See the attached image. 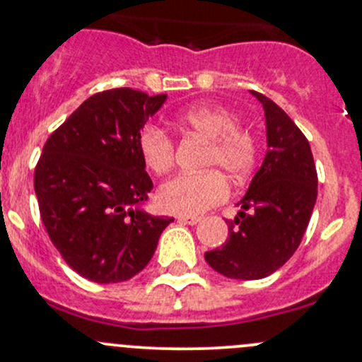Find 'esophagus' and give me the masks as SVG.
Wrapping results in <instances>:
<instances>
[{"label": "esophagus", "mask_w": 362, "mask_h": 362, "mask_svg": "<svg viewBox=\"0 0 362 362\" xmlns=\"http://www.w3.org/2000/svg\"><path fill=\"white\" fill-rule=\"evenodd\" d=\"M177 220L180 221V223H184V225H197L201 221V218H197V216H184V214H182V216H178Z\"/></svg>", "instance_id": "esophagus-1"}]
</instances>
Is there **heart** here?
<instances>
[{
	"label": "heart",
	"instance_id": "b5f03b06",
	"mask_svg": "<svg viewBox=\"0 0 362 362\" xmlns=\"http://www.w3.org/2000/svg\"><path fill=\"white\" fill-rule=\"evenodd\" d=\"M189 132L208 139L202 166L218 168L235 184L252 173L257 144L252 134L237 127L239 118L218 106H194L178 117ZM139 149L146 166L154 173H166L175 163V146L168 134L158 127H146L139 137ZM218 170L202 173H182L170 178L158 190V204L163 211L196 216L228 197V182Z\"/></svg>",
	"mask_w": 362,
	"mask_h": 362
}]
</instances>
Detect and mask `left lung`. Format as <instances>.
<instances>
[{"label": "left lung", "instance_id": "8db88e82", "mask_svg": "<svg viewBox=\"0 0 362 362\" xmlns=\"http://www.w3.org/2000/svg\"><path fill=\"white\" fill-rule=\"evenodd\" d=\"M268 151L263 165L226 220L228 239L204 254L214 272L237 280H259L281 268L303 240L317 196L311 146L287 113L261 93Z\"/></svg>", "mask_w": 362, "mask_h": 362}]
</instances>
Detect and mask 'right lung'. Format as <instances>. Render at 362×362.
I'll return each mask as SVG.
<instances>
[{
    "label": "right lung",
    "mask_w": 362,
    "mask_h": 362,
    "mask_svg": "<svg viewBox=\"0 0 362 362\" xmlns=\"http://www.w3.org/2000/svg\"><path fill=\"white\" fill-rule=\"evenodd\" d=\"M166 94L130 87L86 99L47 139L34 173L51 242L74 272L96 284L136 276L173 218L144 209L153 180L139 149Z\"/></svg>",
    "instance_id": "1"
}]
</instances>
